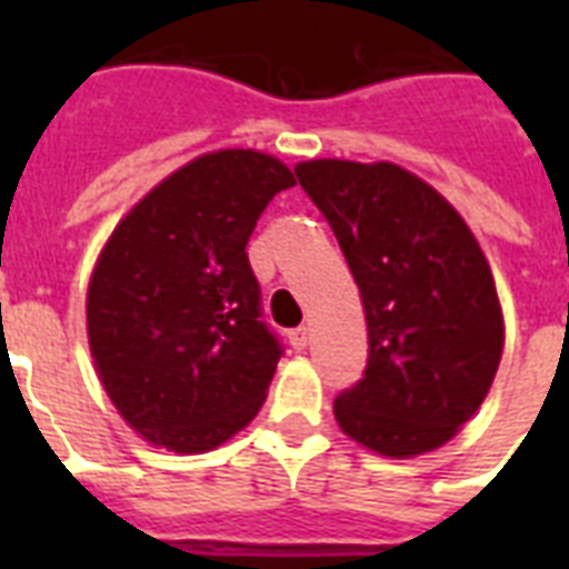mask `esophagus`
Masks as SVG:
<instances>
[{
  "mask_svg": "<svg viewBox=\"0 0 569 569\" xmlns=\"http://www.w3.org/2000/svg\"><path fill=\"white\" fill-rule=\"evenodd\" d=\"M289 342H292L295 351H303V348H307V342H310V330L307 328L289 330Z\"/></svg>",
  "mask_w": 569,
  "mask_h": 569,
  "instance_id": "1",
  "label": "esophagus"
}]
</instances>
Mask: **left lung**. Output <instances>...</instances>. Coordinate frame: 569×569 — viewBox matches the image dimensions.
<instances>
[{"label":"left lung","instance_id":"left-lung-1","mask_svg":"<svg viewBox=\"0 0 569 569\" xmlns=\"http://www.w3.org/2000/svg\"><path fill=\"white\" fill-rule=\"evenodd\" d=\"M363 298L369 363L333 401L339 428L389 458L455 437L493 383L505 328L476 236L398 164L319 159L295 168Z\"/></svg>","mask_w":569,"mask_h":569}]
</instances>
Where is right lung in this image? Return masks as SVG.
<instances>
[{
  "label": "right lung",
  "instance_id": "obj_1",
  "mask_svg": "<svg viewBox=\"0 0 569 569\" xmlns=\"http://www.w3.org/2000/svg\"><path fill=\"white\" fill-rule=\"evenodd\" d=\"M283 162L221 150L156 186L111 232L88 286V339L120 416L156 446L209 451L257 416L283 346L262 319L250 232Z\"/></svg>",
  "mask_w": 569,
  "mask_h": 569
}]
</instances>
